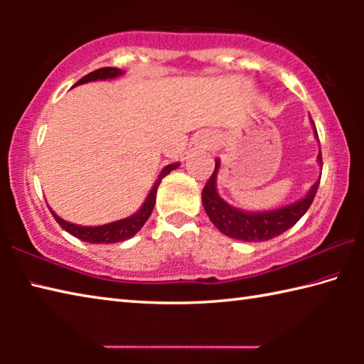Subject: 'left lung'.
I'll use <instances>...</instances> for the list:
<instances>
[{"instance_id":"left-lung-1","label":"left lung","mask_w":364,"mask_h":364,"mask_svg":"<svg viewBox=\"0 0 364 364\" xmlns=\"http://www.w3.org/2000/svg\"><path fill=\"white\" fill-rule=\"evenodd\" d=\"M313 125V133L318 139V133ZM318 164L323 167L321 160V151L318 154ZM220 159H215V170L207 181L204 191H202V205H204L205 212L210 218L212 223L218 228L220 232L231 239H237V241L245 242H260L268 241L279 236L289 228H292L297 221L304 217L305 212L310 208L313 199H315L316 191L319 186V180L313 183V186L308 189V193L301 197V199L287 204L284 207L273 208V210H263V212H249L241 210V208L232 207L218 194L217 189V178L220 171Z\"/></svg>"}]
</instances>
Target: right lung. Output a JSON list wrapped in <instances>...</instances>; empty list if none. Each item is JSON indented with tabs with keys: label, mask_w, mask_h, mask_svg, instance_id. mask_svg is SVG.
Here are the masks:
<instances>
[{
	"label": "right lung",
	"mask_w": 364,
	"mask_h": 364,
	"mask_svg": "<svg viewBox=\"0 0 364 364\" xmlns=\"http://www.w3.org/2000/svg\"><path fill=\"white\" fill-rule=\"evenodd\" d=\"M123 73H125V72L120 70V69H115V67H102V69H97L95 72L88 73V75H85L82 80H78L75 86L88 83V82H97V80H114V78L122 77ZM178 167H180V164H178V162L170 164V165H167V167H164V170L160 171V175L156 180V183H154L152 189L149 191V194H147L146 200L143 202V205L139 207V210H136L133 215H130V217H127V218L112 221V223H106V225H100V226H82V225L70 223V221L58 217V213L54 212L53 208H49V210H51L54 220L58 221L59 226L63 228V230H65L67 232H70L72 236L82 239V241H85V242H90V244H114V242L127 241V239L133 237L134 234H136L141 230V228L144 226L147 218L151 217V213L154 210V205H156L157 188H159L160 181H162V178L167 176L171 170H175Z\"/></svg>",
	"instance_id": "right-lung-1"
}]
</instances>
